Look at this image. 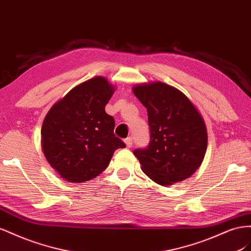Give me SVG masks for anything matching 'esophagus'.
Listing matches in <instances>:
<instances>
[{
	"label": "esophagus",
	"mask_w": 251,
	"mask_h": 251,
	"mask_svg": "<svg viewBox=\"0 0 251 251\" xmlns=\"http://www.w3.org/2000/svg\"><path fill=\"white\" fill-rule=\"evenodd\" d=\"M125 144H126V146H127L128 148H130V147L132 146V144H133V140H132V138H131V137H129V138L125 139Z\"/></svg>",
	"instance_id": "obj_1"
}]
</instances>
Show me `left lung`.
I'll return each mask as SVG.
<instances>
[{
    "mask_svg": "<svg viewBox=\"0 0 251 251\" xmlns=\"http://www.w3.org/2000/svg\"><path fill=\"white\" fill-rule=\"evenodd\" d=\"M146 107L150 141L133 150L142 170L160 185L181 182L196 173L207 148V130L201 114L183 92L162 82L132 89Z\"/></svg>",
    "mask_w": 251,
    "mask_h": 251,
    "instance_id": "1",
    "label": "left lung"
}]
</instances>
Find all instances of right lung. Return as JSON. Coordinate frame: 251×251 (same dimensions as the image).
I'll return each instance as SVG.
<instances>
[{"label": "right lung", "instance_id": "1", "mask_svg": "<svg viewBox=\"0 0 251 251\" xmlns=\"http://www.w3.org/2000/svg\"><path fill=\"white\" fill-rule=\"evenodd\" d=\"M113 91L105 77L97 76L75 86L47 113L42 148L64 180L95 178L108 166L113 152L126 147L113 133L114 119L105 111Z\"/></svg>", "mask_w": 251, "mask_h": 251}]
</instances>
